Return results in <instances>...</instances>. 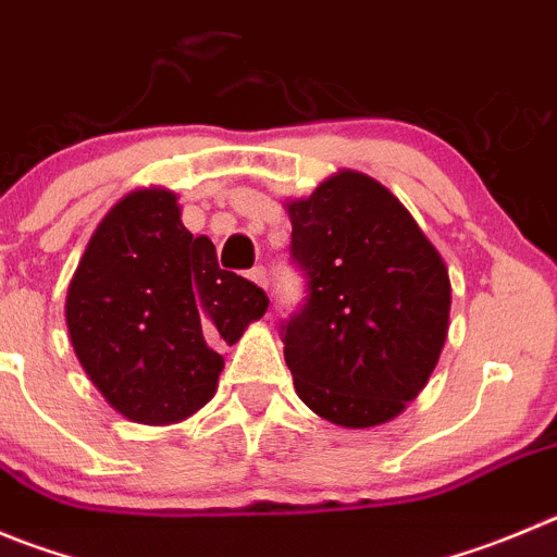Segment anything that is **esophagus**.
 Wrapping results in <instances>:
<instances>
[{
  "instance_id": "esophagus-1",
  "label": "esophagus",
  "mask_w": 557,
  "mask_h": 557,
  "mask_svg": "<svg viewBox=\"0 0 557 557\" xmlns=\"http://www.w3.org/2000/svg\"><path fill=\"white\" fill-rule=\"evenodd\" d=\"M249 280H252L255 285H261V288H267V285H269L267 269H263V267H255L252 272H249Z\"/></svg>"
}]
</instances>
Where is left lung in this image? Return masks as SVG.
Listing matches in <instances>:
<instances>
[{
    "mask_svg": "<svg viewBox=\"0 0 557 557\" xmlns=\"http://www.w3.org/2000/svg\"><path fill=\"white\" fill-rule=\"evenodd\" d=\"M290 258L308 277L283 324L296 396L346 429L393 420L429 382L448 337L443 255L387 186L341 170L285 202Z\"/></svg>",
    "mask_w": 557,
    "mask_h": 557,
    "instance_id": "1",
    "label": "left lung"
}]
</instances>
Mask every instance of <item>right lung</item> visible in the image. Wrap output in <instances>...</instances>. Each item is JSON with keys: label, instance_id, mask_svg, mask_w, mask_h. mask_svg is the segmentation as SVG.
Masks as SVG:
<instances>
[{"label": "right lung", "instance_id": "right-lung-1", "mask_svg": "<svg viewBox=\"0 0 557 557\" xmlns=\"http://www.w3.org/2000/svg\"><path fill=\"white\" fill-rule=\"evenodd\" d=\"M269 308L263 288L216 263L170 189L114 202L67 285L65 321L82 368L123 418L168 425L206 407L236 343Z\"/></svg>", "mask_w": 557, "mask_h": 557}]
</instances>
